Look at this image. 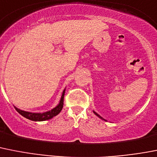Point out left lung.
Instances as JSON below:
<instances>
[{
    "label": "left lung",
    "instance_id": "8db88e82",
    "mask_svg": "<svg viewBox=\"0 0 157 157\" xmlns=\"http://www.w3.org/2000/svg\"><path fill=\"white\" fill-rule=\"evenodd\" d=\"M93 112H94V114H95V115H96V116H98V117H99V118H101V119H102V120H104V121H106V120H105V119L103 118V117H101V116H100V115H99V114H98V113H96V112H94V111H93Z\"/></svg>",
    "mask_w": 157,
    "mask_h": 157
}]
</instances>
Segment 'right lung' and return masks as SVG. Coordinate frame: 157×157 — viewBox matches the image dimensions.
Segmentation results:
<instances>
[{"label":"right lung","mask_w":157,"mask_h":157,"mask_svg":"<svg viewBox=\"0 0 157 157\" xmlns=\"http://www.w3.org/2000/svg\"><path fill=\"white\" fill-rule=\"evenodd\" d=\"M65 90L66 89H64L63 91L62 96H61L59 103L58 105H56L55 108L51 109V110L44 112V113H32V112L21 110V109H18L16 106H14L15 109H17V112L20 114L22 115L23 117H26V118L29 119L31 121H43L49 120V119L54 117L56 115H58L60 113V111L62 110L63 106V98L64 94H65Z\"/></svg>","instance_id":"add662e5"}]
</instances>
